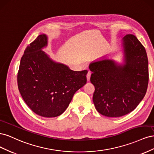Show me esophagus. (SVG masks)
<instances>
[{"instance_id": "34e87169", "label": "esophagus", "mask_w": 154, "mask_h": 154, "mask_svg": "<svg viewBox=\"0 0 154 154\" xmlns=\"http://www.w3.org/2000/svg\"><path fill=\"white\" fill-rule=\"evenodd\" d=\"M91 75V71H88V73L87 74V81H89L90 80Z\"/></svg>"}]
</instances>
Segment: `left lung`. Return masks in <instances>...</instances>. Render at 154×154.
Wrapping results in <instances>:
<instances>
[{
  "instance_id": "obj_1",
  "label": "left lung",
  "mask_w": 154,
  "mask_h": 154,
  "mask_svg": "<svg viewBox=\"0 0 154 154\" xmlns=\"http://www.w3.org/2000/svg\"><path fill=\"white\" fill-rule=\"evenodd\" d=\"M125 61L119 66L112 60L90 64L91 82L95 91L96 109L106 117L117 118L131 112L146 94L149 75L145 48L133 35L123 39Z\"/></svg>"
}]
</instances>
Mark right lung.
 I'll return each mask as SVG.
<instances>
[{
	"mask_svg": "<svg viewBox=\"0 0 154 154\" xmlns=\"http://www.w3.org/2000/svg\"><path fill=\"white\" fill-rule=\"evenodd\" d=\"M48 38L40 35L26 48L17 74L18 88L27 105L45 118L61 115L79 88L87 83V70L74 71L54 62L42 50Z\"/></svg>",
	"mask_w": 154,
	"mask_h": 154,
	"instance_id": "right-lung-1",
	"label": "right lung"
}]
</instances>
